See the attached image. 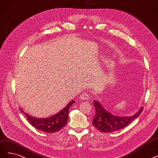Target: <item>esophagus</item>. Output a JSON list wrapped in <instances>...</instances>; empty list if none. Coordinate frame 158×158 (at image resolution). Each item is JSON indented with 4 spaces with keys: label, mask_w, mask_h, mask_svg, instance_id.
Segmentation results:
<instances>
[{
    "label": "esophagus",
    "mask_w": 158,
    "mask_h": 158,
    "mask_svg": "<svg viewBox=\"0 0 158 158\" xmlns=\"http://www.w3.org/2000/svg\"><path fill=\"white\" fill-rule=\"evenodd\" d=\"M80 99L82 100H87L89 98V95L86 93H84L80 95Z\"/></svg>",
    "instance_id": "esophagus-1"
}]
</instances>
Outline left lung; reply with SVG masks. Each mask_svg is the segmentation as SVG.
I'll return each instance as SVG.
<instances>
[{"label":"left lung","mask_w":158,"mask_h":158,"mask_svg":"<svg viewBox=\"0 0 158 158\" xmlns=\"http://www.w3.org/2000/svg\"><path fill=\"white\" fill-rule=\"evenodd\" d=\"M94 105L95 108V116L92 124L99 131L104 133L118 131L126 127L129 123L137 118L143 110V108L141 107L132 116L120 117L113 115L106 110L99 101H94Z\"/></svg>","instance_id":"1"}]
</instances>
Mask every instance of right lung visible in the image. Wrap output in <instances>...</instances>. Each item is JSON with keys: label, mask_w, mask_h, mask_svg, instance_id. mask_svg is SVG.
<instances>
[{"label": "right lung", "mask_w": 158, "mask_h": 158, "mask_svg": "<svg viewBox=\"0 0 158 158\" xmlns=\"http://www.w3.org/2000/svg\"><path fill=\"white\" fill-rule=\"evenodd\" d=\"M74 102L73 100L71 101L63 110L56 114L55 115L46 118H35L24 112L21 108L19 109L27 116L29 122L36 129L45 133H56L60 131L63 127L66 126L68 121L69 108Z\"/></svg>", "instance_id": "right-lung-1"}]
</instances>
